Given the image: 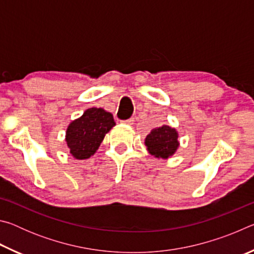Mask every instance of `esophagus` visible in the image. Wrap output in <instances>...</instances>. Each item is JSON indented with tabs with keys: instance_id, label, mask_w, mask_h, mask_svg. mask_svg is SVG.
I'll return each mask as SVG.
<instances>
[{
	"instance_id": "obj_1",
	"label": "esophagus",
	"mask_w": 254,
	"mask_h": 254,
	"mask_svg": "<svg viewBox=\"0 0 254 254\" xmlns=\"http://www.w3.org/2000/svg\"><path fill=\"white\" fill-rule=\"evenodd\" d=\"M123 124H127V126H132L133 123H134V119L131 118V119H127V120H124V121H121Z\"/></svg>"
}]
</instances>
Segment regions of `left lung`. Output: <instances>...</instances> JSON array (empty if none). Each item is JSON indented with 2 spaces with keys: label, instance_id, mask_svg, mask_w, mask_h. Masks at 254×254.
I'll list each match as a JSON object with an SVG mask.
<instances>
[{
  "label": "left lung",
  "instance_id": "1",
  "mask_svg": "<svg viewBox=\"0 0 254 254\" xmlns=\"http://www.w3.org/2000/svg\"><path fill=\"white\" fill-rule=\"evenodd\" d=\"M144 143L150 154L156 158L167 159L173 156L179 147L178 133L168 126L159 127L151 130L145 137Z\"/></svg>",
  "mask_w": 254,
  "mask_h": 254
}]
</instances>
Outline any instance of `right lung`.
<instances>
[{"label":"right lung","mask_w":254,"mask_h":254,"mask_svg":"<svg viewBox=\"0 0 254 254\" xmlns=\"http://www.w3.org/2000/svg\"><path fill=\"white\" fill-rule=\"evenodd\" d=\"M115 126L113 115L103 109L92 107L72 121L66 131V141L72 157L88 159L100 147L107 132Z\"/></svg>","instance_id":"obj_1"}]
</instances>
